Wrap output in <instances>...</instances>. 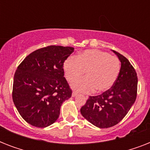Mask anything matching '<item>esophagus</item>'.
I'll return each mask as SVG.
<instances>
[{
    "label": "esophagus",
    "instance_id": "34e87169",
    "mask_svg": "<svg viewBox=\"0 0 150 150\" xmlns=\"http://www.w3.org/2000/svg\"><path fill=\"white\" fill-rule=\"evenodd\" d=\"M77 95H78V93H76V92L74 91L72 93V96H73V97H75V96H77ZM87 98H88V96H86V99Z\"/></svg>",
    "mask_w": 150,
    "mask_h": 150
}]
</instances>
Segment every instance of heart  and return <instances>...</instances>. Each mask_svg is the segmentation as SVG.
<instances>
[{
	"mask_svg": "<svg viewBox=\"0 0 150 150\" xmlns=\"http://www.w3.org/2000/svg\"><path fill=\"white\" fill-rule=\"evenodd\" d=\"M64 75L73 82L83 76L86 78L72 84L73 89L81 93H97L108 90L116 82L121 70V63L115 56L99 50H87L78 57L70 56L64 63Z\"/></svg>",
	"mask_w": 150,
	"mask_h": 150,
	"instance_id": "1",
	"label": "heart"
}]
</instances>
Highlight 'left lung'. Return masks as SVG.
Here are the masks:
<instances>
[{"label": "left lung", "mask_w": 150, "mask_h": 150, "mask_svg": "<svg viewBox=\"0 0 150 150\" xmlns=\"http://www.w3.org/2000/svg\"><path fill=\"white\" fill-rule=\"evenodd\" d=\"M114 52L121 63L116 82L102 94L89 96L80 110L85 118L100 128L118 124L128 114L137 96L138 77L135 68L125 57Z\"/></svg>", "instance_id": "obj_1"}]
</instances>
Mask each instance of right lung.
<instances>
[{
    "label": "right lung",
    "mask_w": 150,
    "mask_h": 150,
    "mask_svg": "<svg viewBox=\"0 0 150 150\" xmlns=\"http://www.w3.org/2000/svg\"><path fill=\"white\" fill-rule=\"evenodd\" d=\"M73 51L71 47L48 46L32 52L18 66L12 99L27 123L45 128L58 118L62 103L72 93L63 65Z\"/></svg>",
    "instance_id": "add662e5"
}]
</instances>
